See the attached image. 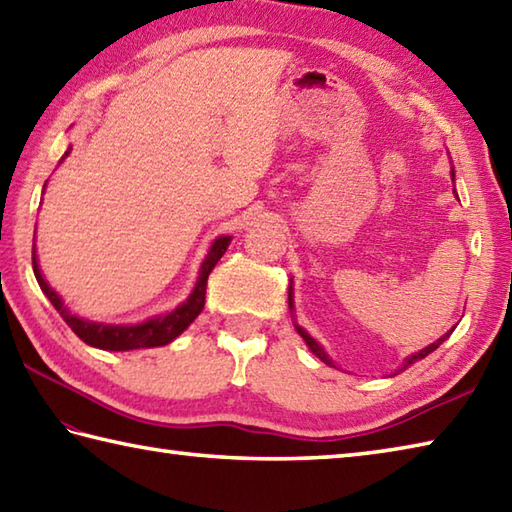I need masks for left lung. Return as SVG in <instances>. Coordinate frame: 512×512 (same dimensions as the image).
Masks as SVG:
<instances>
[{
    "instance_id": "1",
    "label": "left lung",
    "mask_w": 512,
    "mask_h": 512,
    "mask_svg": "<svg viewBox=\"0 0 512 512\" xmlns=\"http://www.w3.org/2000/svg\"><path fill=\"white\" fill-rule=\"evenodd\" d=\"M450 177H453V182H455V168H450ZM295 295H293V279H290V286H288V308H290V313H293V319H295V299H293ZM295 324V330H297V333L299 335H302V339H304V342H306V346L310 348V353H313L315 357H319V359H322V362L324 364H328V366H333L335 368V362H333V359H330V355L326 353V350H324V346L322 344H319V342H315V337H310L308 333H306V330L302 328V326H299L297 322H293ZM453 330L455 328H450L448 330V333L446 335H442V337H439L437 339V342H433V344H430V346H426V348H422V350H419V353H413V355H408L406 359H404V362H402V366H399L397 370H395V375L397 373H402V370H406L410 364H415V362H419V359H424L426 355H430V353H433V350H437L439 346H442L444 342H446V339L450 337V333H453Z\"/></svg>"
}]
</instances>
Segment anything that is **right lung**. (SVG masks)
Here are the masks:
<instances>
[{"label":"right lung","mask_w":512,"mask_h":512,"mask_svg":"<svg viewBox=\"0 0 512 512\" xmlns=\"http://www.w3.org/2000/svg\"><path fill=\"white\" fill-rule=\"evenodd\" d=\"M70 155V146L66 148V153L59 159V164ZM46 188V184H44ZM230 235H219L213 244L208 248V255L204 257L202 266H199V275L197 282L190 290V295L186 297V302L179 304L177 308L168 310V313L155 315L146 319V322L139 324H104V322H90V319L77 317L75 313H70L68 306H64V299L55 293V288L50 286L44 275L42 268H39L37 262V250L33 244V273L37 277V284L42 288V293L50 299V304L55 306L59 315L64 317V322L73 328V333L82 339L84 344L93 346V348H102V350H137V348H155V346H166L173 342L175 337H179L184 330L195 322V317L202 313L204 302H206V282L210 270L215 268L219 259L224 257L226 248L230 246Z\"/></svg>","instance_id":"obj_1"}]
</instances>
